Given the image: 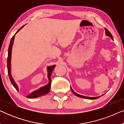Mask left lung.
I'll use <instances>...</instances> for the list:
<instances>
[{
  "mask_svg": "<svg viewBox=\"0 0 124 124\" xmlns=\"http://www.w3.org/2000/svg\"><path fill=\"white\" fill-rule=\"evenodd\" d=\"M105 31H106V35L108 37H109L110 38H111L113 40V37L112 34H111V33L108 31L107 29H105ZM70 89H71V91H72V93H73V94L75 95L76 96H78L79 98H85V99H98V98H99L101 97V96H96V97H90V96H84V95H79L78 94H77V93H76L75 91H74L72 89V87H70ZM104 94H103L102 95H103ZM101 95V96H102Z\"/></svg>",
  "mask_w": 124,
  "mask_h": 124,
  "instance_id": "8db88e82",
  "label": "left lung"
}]
</instances>
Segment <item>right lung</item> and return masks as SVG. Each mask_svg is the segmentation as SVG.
Here are the masks:
<instances>
[{
  "mask_svg": "<svg viewBox=\"0 0 124 124\" xmlns=\"http://www.w3.org/2000/svg\"><path fill=\"white\" fill-rule=\"evenodd\" d=\"M23 25L22 27H21L19 29H18L15 34L12 37V38H11V42H10L9 47H8V57H7V69H8V74L9 76V78L10 79V81L12 83V84L13 85V86H14V87L16 89L17 91H19V89H18V87L17 84H16L15 82L14 79L13 78L11 74V57H12V47L13 45V42H14L15 40V35L23 26H25ZM56 67L55 65H52V66H48L47 68V77L48 79V83L46 85H45L42 87H40L39 89L33 91V92H31L30 94L28 95L27 98H36L38 97H40L41 96H43L47 94V93H49V91L51 89V74L52 71L54 70V68Z\"/></svg>",
  "mask_w": 124,
  "mask_h": 124,
  "instance_id": "right-lung-1",
  "label": "right lung"
}]
</instances>
